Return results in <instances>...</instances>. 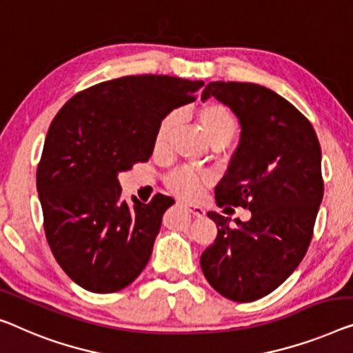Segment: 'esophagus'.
I'll use <instances>...</instances> for the list:
<instances>
[{"label": "esophagus", "instance_id": "esophagus-1", "mask_svg": "<svg viewBox=\"0 0 353 353\" xmlns=\"http://www.w3.org/2000/svg\"><path fill=\"white\" fill-rule=\"evenodd\" d=\"M185 209L190 212L193 217H204L206 215V210H204L201 206H194V204H185Z\"/></svg>", "mask_w": 353, "mask_h": 353}]
</instances>
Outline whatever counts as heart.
Wrapping results in <instances>:
<instances>
[{
  "label": "heart",
  "mask_w": 353,
  "mask_h": 353,
  "mask_svg": "<svg viewBox=\"0 0 353 353\" xmlns=\"http://www.w3.org/2000/svg\"><path fill=\"white\" fill-rule=\"evenodd\" d=\"M177 120L176 112L166 114L161 119L155 134V145L160 147L166 143L172 126ZM198 120L204 133L212 145L228 144L236 133V122L230 110L217 101H209L198 109ZM170 190L177 196L185 199H194L201 194L203 188L212 182V174L204 170H194L190 166H177L165 177Z\"/></svg>",
  "instance_id": "heart-1"
}]
</instances>
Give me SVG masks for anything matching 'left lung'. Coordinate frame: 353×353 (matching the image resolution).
Masks as SVG:
<instances>
[{
    "label": "left lung",
    "instance_id": "1",
    "mask_svg": "<svg viewBox=\"0 0 353 353\" xmlns=\"http://www.w3.org/2000/svg\"><path fill=\"white\" fill-rule=\"evenodd\" d=\"M241 123V141L219 185V208H244L250 220L230 227L208 212L217 238L203 252L204 277L222 296L249 303L274 292L311 244L323 198L322 150L311 122L281 94L249 82H209ZM231 209V208H230Z\"/></svg>",
    "mask_w": 353,
    "mask_h": 353
}]
</instances>
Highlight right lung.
Instances as JSON below:
<instances>
[{"mask_svg": "<svg viewBox=\"0 0 353 353\" xmlns=\"http://www.w3.org/2000/svg\"><path fill=\"white\" fill-rule=\"evenodd\" d=\"M203 81L125 76L74 94L47 131L36 187L49 247L61 270L93 293H114L144 270L165 210L120 198L117 174L150 159L161 119L194 99Z\"/></svg>", "mask_w": 353, "mask_h": 353, "instance_id": "right-lung-1", "label": "right lung"}]
</instances>
